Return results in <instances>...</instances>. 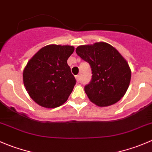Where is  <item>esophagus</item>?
Listing matches in <instances>:
<instances>
[{"label": "esophagus", "mask_w": 152, "mask_h": 152, "mask_svg": "<svg viewBox=\"0 0 152 152\" xmlns=\"http://www.w3.org/2000/svg\"><path fill=\"white\" fill-rule=\"evenodd\" d=\"M76 81H77L78 82H80V76H79V75H77V76H76Z\"/></svg>", "instance_id": "obj_1"}]
</instances>
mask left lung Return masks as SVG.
Masks as SVG:
<instances>
[{
  "instance_id": "8db88e82",
  "label": "left lung",
  "mask_w": 152,
  "mask_h": 152,
  "mask_svg": "<svg viewBox=\"0 0 152 152\" xmlns=\"http://www.w3.org/2000/svg\"><path fill=\"white\" fill-rule=\"evenodd\" d=\"M76 52L91 67V81L85 86L89 99L99 107L118 102L125 95L131 80V70L121 53L110 44L102 42L80 45Z\"/></svg>"
}]
</instances>
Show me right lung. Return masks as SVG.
I'll return each mask as SVG.
<instances>
[{"mask_svg":"<svg viewBox=\"0 0 152 152\" xmlns=\"http://www.w3.org/2000/svg\"><path fill=\"white\" fill-rule=\"evenodd\" d=\"M73 51L70 45H49L28 61L23 73V83L37 104L55 108L67 100L76 82L67 62Z\"/></svg>","mask_w":152,"mask_h":152,"instance_id":"obj_1","label":"right lung"}]
</instances>
